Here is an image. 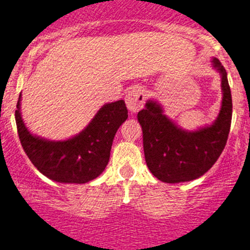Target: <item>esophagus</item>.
<instances>
[{
    "mask_svg": "<svg viewBox=\"0 0 250 250\" xmlns=\"http://www.w3.org/2000/svg\"><path fill=\"white\" fill-rule=\"evenodd\" d=\"M145 98V90L143 88H133L125 95V104L132 112H137L144 107Z\"/></svg>",
    "mask_w": 250,
    "mask_h": 250,
    "instance_id": "1",
    "label": "esophagus"
}]
</instances>
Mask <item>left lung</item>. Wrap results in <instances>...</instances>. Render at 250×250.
<instances>
[{
  "label": "left lung",
  "instance_id": "obj_1",
  "mask_svg": "<svg viewBox=\"0 0 250 250\" xmlns=\"http://www.w3.org/2000/svg\"><path fill=\"white\" fill-rule=\"evenodd\" d=\"M213 62L221 74L224 97L220 113L210 127L185 132L166 117L155 102H147L138 112L146 165L158 180L175 184L200 178L225 148L232 120V97L225 69L218 59Z\"/></svg>",
  "mask_w": 250,
  "mask_h": 250
}]
</instances>
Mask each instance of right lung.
Here are the masks:
<instances>
[{
	"label": "right lung",
	"mask_w": 250,
	"mask_h": 250,
	"mask_svg": "<svg viewBox=\"0 0 250 250\" xmlns=\"http://www.w3.org/2000/svg\"><path fill=\"white\" fill-rule=\"evenodd\" d=\"M20 95L16 110L18 135L25 153L43 175L58 183L84 184L103 173L110 160L113 138L127 120L123 100L106 104L82 133L66 141L34 137L20 117Z\"/></svg>",
	"instance_id": "1"
}]
</instances>
